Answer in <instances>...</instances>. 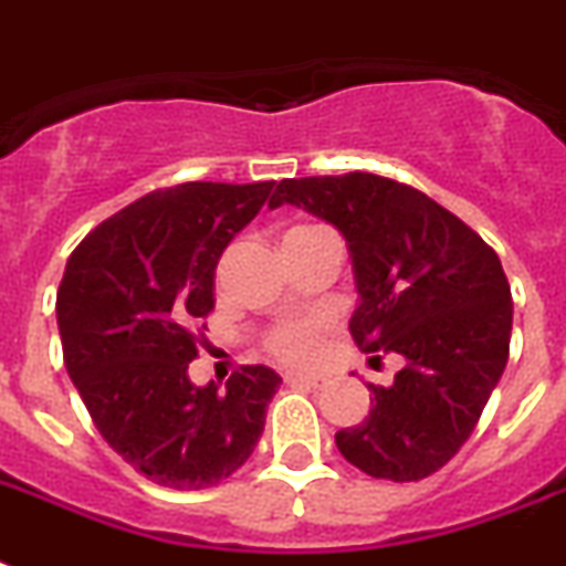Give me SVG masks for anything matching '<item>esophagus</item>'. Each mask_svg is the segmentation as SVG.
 Here are the masks:
<instances>
[{"instance_id": "esophagus-1", "label": "esophagus", "mask_w": 566, "mask_h": 566, "mask_svg": "<svg viewBox=\"0 0 566 566\" xmlns=\"http://www.w3.org/2000/svg\"><path fill=\"white\" fill-rule=\"evenodd\" d=\"M284 380H287V384H302V387H319L325 378L323 375H307V371H287Z\"/></svg>"}]
</instances>
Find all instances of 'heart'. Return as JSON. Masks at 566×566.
Segmentation results:
<instances>
[{
	"mask_svg": "<svg viewBox=\"0 0 566 566\" xmlns=\"http://www.w3.org/2000/svg\"><path fill=\"white\" fill-rule=\"evenodd\" d=\"M325 331H328V319H323V316L287 319V323H279L270 331L264 346H268L270 355L284 363H311L323 348Z\"/></svg>",
	"mask_w": 566,
	"mask_h": 566,
	"instance_id": "1",
	"label": "heart"
}]
</instances>
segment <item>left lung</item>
<instances>
[{
  "mask_svg": "<svg viewBox=\"0 0 566 566\" xmlns=\"http://www.w3.org/2000/svg\"><path fill=\"white\" fill-rule=\"evenodd\" d=\"M282 203L346 238L357 348L403 357L392 387L369 384V416L339 430V453L378 480L436 474L474 433L506 369L512 291L497 252L424 191L378 174L282 179L270 209Z\"/></svg>",
  "mask_w": 566,
  "mask_h": 566,
  "instance_id": "obj_1",
  "label": "left lung"
}]
</instances>
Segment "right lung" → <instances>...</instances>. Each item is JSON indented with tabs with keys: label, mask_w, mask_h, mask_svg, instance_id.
Returning <instances> with one entry per match:
<instances>
[{
	"label": "right lung",
	"mask_w": 566,
	"mask_h": 566,
	"mask_svg": "<svg viewBox=\"0 0 566 566\" xmlns=\"http://www.w3.org/2000/svg\"><path fill=\"white\" fill-rule=\"evenodd\" d=\"M275 182H179L92 229L57 291L63 360L104 442L165 489H209L250 459L282 378L243 366L195 387L214 268Z\"/></svg>",
	"instance_id": "1"
}]
</instances>
